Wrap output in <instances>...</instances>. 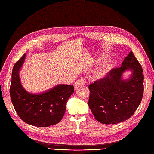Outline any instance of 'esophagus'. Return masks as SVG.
I'll list each match as a JSON object with an SVG mask.
<instances>
[{
    "label": "esophagus",
    "mask_w": 154,
    "mask_h": 154,
    "mask_svg": "<svg viewBox=\"0 0 154 154\" xmlns=\"http://www.w3.org/2000/svg\"><path fill=\"white\" fill-rule=\"evenodd\" d=\"M85 83H86V82L85 80V79H83V78L79 79V80H78L75 82V84H74V87H75V88L80 87V86L84 85L85 84Z\"/></svg>",
    "instance_id": "obj_1"
}]
</instances>
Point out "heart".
<instances>
[{
  "instance_id": "b5f03b06",
  "label": "heart",
  "mask_w": 154,
  "mask_h": 154,
  "mask_svg": "<svg viewBox=\"0 0 154 154\" xmlns=\"http://www.w3.org/2000/svg\"><path fill=\"white\" fill-rule=\"evenodd\" d=\"M110 66H111L110 63L109 62L103 63L98 69H97V75L100 77L105 76L106 74V72H108L109 69L110 68Z\"/></svg>"
}]
</instances>
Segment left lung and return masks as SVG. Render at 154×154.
Masks as SVG:
<instances>
[{
  "label": "left lung",
  "mask_w": 154,
  "mask_h": 154,
  "mask_svg": "<svg viewBox=\"0 0 154 154\" xmlns=\"http://www.w3.org/2000/svg\"><path fill=\"white\" fill-rule=\"evenodd\" d=\"M127 69L133 72L128 80L122 78ZM141 64L130 51L122 67L112 69L107 75L88 85V106L100 123L116 124L129 119L143 98L144 75Z\"/></svg>",
  "instance_id": "left-lung-1"
}]
</instances>
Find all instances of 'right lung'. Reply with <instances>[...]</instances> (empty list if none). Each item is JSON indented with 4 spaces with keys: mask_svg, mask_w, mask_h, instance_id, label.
<instances>
[{
    "mask_svg": "<svg viewBox=\"0 0 154 154\" xmlns=\"http://www.w3.org/2000/svg\"><path fill=\"white\" fill-rule=\"evenodd\" d=\"M26 54L14 65L10 89L11 100L20 118L27 124L48 127L58 123L63 117L67 101L74 92L71 85H58L49 91L35 94L27 92L20 81L19 70Z\"/></svg>",
    "mask_w": 154,
    "mask_h": 154,
    "instance_id": "obj_1",
    "label": "right lung"
}]
</instances>
